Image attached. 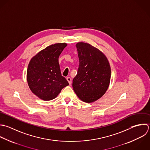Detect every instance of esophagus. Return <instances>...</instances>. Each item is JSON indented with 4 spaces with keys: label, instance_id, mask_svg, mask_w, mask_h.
<instances>
[{
    "label": "esophagus",
    "instance_id": "esophagus-1",
    "mask_svg": "<svg viewBox=\"0 0 150 150\" xmlns=\"http://www.w3.org/2000/svg\"><path fill=\"white\" fill-rule=\"evenodd\" d=\"M67 79L68 82H69V84L71 85V82H72V79H71V78L70 77H67Z\"/></svg>",
    "mask_w": 150,
    "mask_h": 150
}]
</instances>
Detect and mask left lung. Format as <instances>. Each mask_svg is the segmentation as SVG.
Instances as JSON below:
<instances>
[{
	"mask_svg": "<svg viewBox=\"0 0 150 150\" xmlns=\"http://www.w3.org/2000/svg\"><path fill=\"white\" fill-rule=\"evenodd\" d=\"M79 65L72 87L78 97L86 103L100 98L108 90L111 69L105 55L98 48L83 42L76 44Z\"/></svg>",
	"mask_w": 150,
	"mask_h": 150,
	"instance_id": "8db88e82",
	"label": "left lung"
}]
</instances>
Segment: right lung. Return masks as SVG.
<instances>
[{
	"label": "right lung",
	"instance_id": "add662e5",
	"mask_svg": "<svg viewBox=\"0 0 150 150\" xmlns=\"http://www.w3.org/2000/svg\"><path fill=\"white\" fill-rule=\"evenodd\" d=\"M57 43L40 51L30 60L27 70V81L31 92L44 100L55 99L61 90L69 85L62 76L58 58L67 47Z\"/></svg>",
	"mask_w": 150,
	"mask_h": 150
}]
</instances>
